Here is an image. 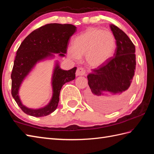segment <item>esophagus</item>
Instances as JSON below:
<instances>
[{
	"instance_id": "obj_1",
	"label": "esophagus",
	"mask_w": 154,
	"mask_h": 154,
	"mask_svg": "<svg viewBox=\"0 0 154 154\" xmlns=\"http://www.w3.org/2000/svg\"><path fill=\"white\" fill-rule=\"evenodd\" d=\"M85 73H86V71L84 68L79 67V68H77V69L76 75L77 76H81V75H85Z\"/></svg>"
}]
</instances>
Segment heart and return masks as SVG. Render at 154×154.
I'll return each instance as SVG.
<instances>
[{"label": "heart", "instance_id": "b5f03b06", "mask_svg": "<svg viewBox=\"0 0 154 154\" xmlns=\"http://www.w3.org/2000/svg\"><path fill=\"white\" fill-rule=\"evenodd\" d=\"M115 47V39L110 32L89 28L73 39L72 47L67 50V55L75 61L85 55L87 64L97 68L112 57Z\"/></svg>", "mask_w": 154, "mask_h": 154}]
</instances>
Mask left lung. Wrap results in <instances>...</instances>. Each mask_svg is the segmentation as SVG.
Segmentation results:
<instances>
[{
	"instance_id": "1",
	"label": "left lung",
	"mask_w": 154,
	"mask_h": 154,
	"mask_svg": "<svg viewBox=\"0 0 154 154\" xmlns=\"http://www.w3.org/2000/svg\"><path fill=\"white\" fill-rule=\"evenodd\" d=\"M110 28L116 44L113 57L87 75L91 89L88 100L92 105L101 108L113 107L126 100L136 65L135 45L116 26L110 24ZM112 95L115 97H111Z\"/></svg>"
}]
</instances>
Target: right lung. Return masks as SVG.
<instances>
[{
    "instance_id": "add662e5",
    "label": "right lung",
    "mask_w": 154,
    "mask_h": 154,
    "mask_svg": "<svg viewBox=\"0 0 154 154\" xmlns=\"http://www.w3.org/2000/svg\"><path fill=\"white\" fill-rule=\"evenodd\" d=\"M76 31V26L72 24H48L32 32L20 45L11 74L12 95L26 114L42 117L53 112L58 106L62 87L65 83L75 79L76 67L68 71L61 69L59 61H56L52 74L53 94L50 103L44 107L33 109L24 106L20 99L19 89L21 84L35 65L41 61L54 58V54H59L60 57H64L67 52L69 40Z\"/></svg>"
}]
</instances>
